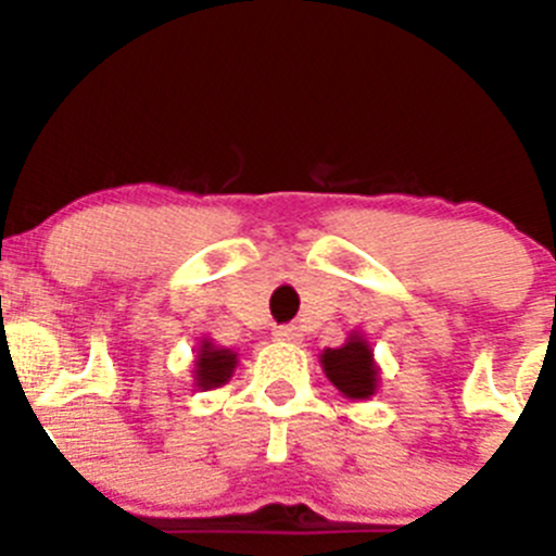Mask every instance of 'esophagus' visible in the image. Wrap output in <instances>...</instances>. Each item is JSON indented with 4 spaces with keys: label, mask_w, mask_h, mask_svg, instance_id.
<instances>
[{
    "label": "esophagus",
    "mask_w": 556,
    "mask_h": 556,
    "mask_svg": "<svg viewBox=\"0 0 556 556\" xmlns=\"http://www.w3.org/2000/svg\"><path fill=\"white\" fill-rule=\"evenodd\" d=\"M274 336H277V341L299 344V341H301V328H299V325H279V328L274 330Z\"/></svg>",
    "instance_id": "34e87169"
}]
</instances>
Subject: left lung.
<instances>
[{"mask_svg": "<svg viewBox=\"0 0 556 556\" xmlns=\"http://www.w3.org/2000/svg\"><path fill=\"white\" fill-rule=\"evenodd\" d=\"M325 377L350 401H368L379 390V366L374 361V346L361 330H352L346 341L336 350H323L319 355Z\"/></svg>", "mask_w": 556, "mask_h": 556, "instance_id": "obj_1", "label": "left lung"}]
</instances>
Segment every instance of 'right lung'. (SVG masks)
I'll return each mask as SVG.
<instances>
[{
    "mask_svg": "<svg viewBox=\"0 0 556 556\" xmlns=\"http://www.w3.org/2000/svg\"><path fill=\"white\" fill-rule=\"evenodd\" d=\"M239 366V355L226 346H217L212 339H199L193 361V387L195 390H217V387L231 382L233 371Z\"/></svg>",
    "mask_w": 556,
    "mask_h": 556,
    "instance_id": "right-lung-1",
    "label": "right lung"
}]
</instances>
